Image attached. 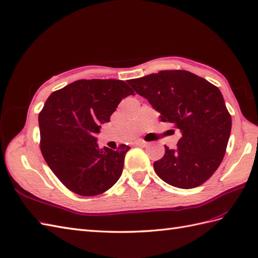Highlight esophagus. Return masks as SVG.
<instances>
[{
	"label": "esophagus",
	"mask_w": 258,
	"mask_h": 258,
	"mask_svg": "<svg viewBox=\"0 0 258 258\" xmlns=\"http://www.w3.org/2000/svg\"><path fill=\"white\" fill-rule=\"evenodd\" d=\"M148 142H145V141H143V140H137L136 142H135V145H137V146H142V148H145V146H148Z\"/></svg>",
	"instance_id": "34e87169"
}]
</instances>
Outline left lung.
Here are the masks:
<instances>
[{
	"mask_svg": "<svg viewBox=\"0 0 258 258\" xmlns=\"http://www.w3.org/2000/svg\"><path fill=\"white\" fill-rule=\"evenodd\" d=\"M135 91L149 101L181 132L175 150L165 145V155L154 170L166 183L180 189L203 184L217 170L231 132V116L220 90L186 71H162L129 80Z\"/></svg>",
	"mask_w": 258,
	"mask_h": 258,
	"instance_id": "8db88e82",
	"label": "left lung"
}]
</instances>
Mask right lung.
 Returning <instances> with one entry per match:
<instances>
[{"instance_id":"obj_1","label":"right lung","mask_w":258,"mask_h":258,"mask_svg":"<svg viewBox=\"0 0 258 258\" xmlns=\"http://www.w3.org/2000/svg\"><path fill=\"white\" fill-rule=\"evenodd\" d=\"M128 95L135 91L122 80L81 79L48 96L39 114L40 149L67 189L93 197L120 178L130 148L121 144L117 151L100 149L94 136Z\"/></svg>"}]
</instances>
